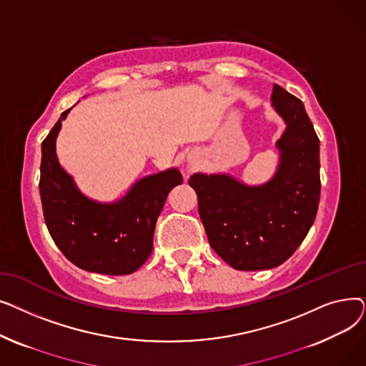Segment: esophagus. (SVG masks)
<instances>
[{
  "label": "esophagus",
  "mask_w": 366,
  "mask_h": 366,
  "mask_svg": "<svg viewBox=\"0 0 366 366\" xmlns=\"http://www.w3.org/2000/svg\"><path fill=\"white\" fill-rule=\"evenodd\" d=\"M196 156H194V154H189V156H188V163L189 164H193V163H196Z\"/></svg>",
  "instance_id": "obj_1"
}]
</instances>
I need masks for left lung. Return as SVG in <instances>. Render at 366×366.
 <instances>
[{
    "label": "left lung",
    "mask_w": 366,
    "mask_h": 366,
    "mask_svg": "<svg viewBox=\"0 0 366 366\" xmlns=\"http://www.w3.org/2000/svg\"><path fill=\"white\" fill-rule=\"evenodd\" d=\"M272 107L286 127L276 142L279 166L270 181L247 185L228 173H194L209 244L236 270L283 264L312 228L320 197L319 138L304 104L273 86Z\"/></svg>",
    "instance_id": "obj_1"
}]
</instances>
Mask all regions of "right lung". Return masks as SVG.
Masks as SVG:
<instances>
[{
  "label": "right lung",
  "mask_w": 366,
  "mask_h": 366,
  "mask_svg": "<svg viewBox=\"0 0 366 366\" xmlns=\"http://www.w3.org/2000/svg\"><path fill=\"white\" fill-rule=\"evenodd\" d=\"M71 108L41 144L40 196L49 233L62 254L81 270L132 274L152 252L157 218L170 189L182 184L177 167L134 182L115 202L83 194L56 156V139Z\"/></svg>",
  "instance_id": "right-lung-1"
}]
</instances>
